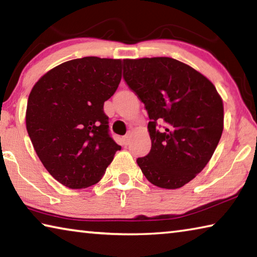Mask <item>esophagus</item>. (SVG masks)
Segmentation results:
<instances>
[{
    "label": "esophagus",
    "mask_w": 257,
    "mask_h": 257,
    "mask_svg": "<svg viewBox=\"0 0 257 257\" xmlns=\"http://www.w3.org/2000/svg\"><path fill=\"white\" fill-rule=\"evenodd\" d=\"M130 138H132V134H130V133H128L127 135H125V136H124V144L125 145H128L129 144V142H130Z\"/></svg>",
    "instance_id": "34e87169"
}]
</instances>
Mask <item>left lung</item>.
Masks as SVG:
<instances>
[{"label": "left lung", "instance_id": "left-lung-1", "mask_svg": "<svg viewBox=\"0 0 257 257\" xmlns=\"http://www.w3.org/2000/svg\"><path fill=\"white\" fill-rule=\"evenodd\" d=\"M123 78L151 120L152 149L137 164L154 186L180 188L205 168L219 144L222 98L201 72L165 56L123 60Z\"/></svg>", "mask_w": 257, "mask_h": 257}]
</instances>
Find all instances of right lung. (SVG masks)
I'll list each match as a JSON object with an SVG mask.
<instances>
[{
  "label": "right lung",
  "instance_id": "add662e5",
  "mask_svg": "<svg viewBox=\"0 0 257 257\" xmlns=\"http://www.w3.org/2000/svg\"><path fill=\"white\" fill-rule=\"evenodd\" d=\"M121 60L86 56L59 64L29 94L26 127L41 162L72 189L95 185L121 146L108 135L107 101L121 80Z\"/></svg>",
  "mask_w": 257,
  "mask_h": 257
}]
</instances>
